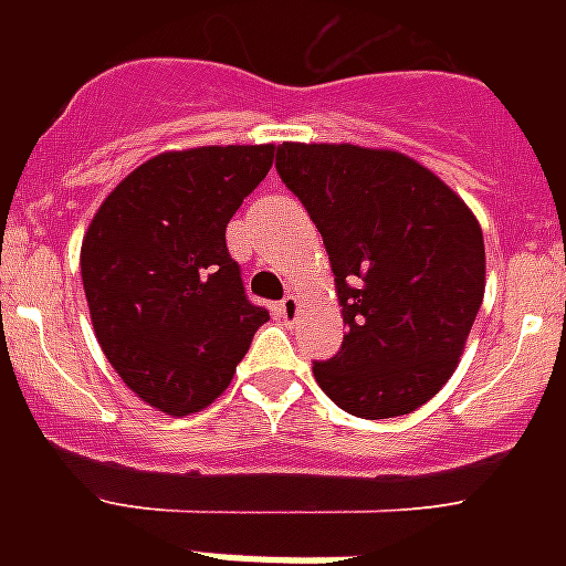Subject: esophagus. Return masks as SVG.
I'll return each mask as SVG.
<instances>
[{"mask_svg":"<svg viewBox=\"0 0 566 566\" xmlns=\"http://www.w3.org/2000/svg\"><path fill=\"white\" fill-rule=\"evenodd\" d=\"M279 314H282L287 323H296V319H300V300H296L293 293H287V296L279 302Z\"/></svg>","mask_w":566,"mask_h":566,"instance_id":"34e87169","label":"esophagus"}]
</instances>
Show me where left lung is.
I'll list each match as a JSON object with an SVG mask.
<instances>
[{
    "mask_svg": "<svg viewBox=\"0 0 566 566\" xmlns=\"http://www.w3.org/2000/svg\"><path fill=\"white\" fill-rule=\"evenodd\" d=\"M275 170L326 243L344 326L314 378L344 411H417L455 373L484 296V238L422 164L353 144H282Z\"/></svg>",
    "mask_w": 566,
    "mask_h": 566,
    "instance_id": "obj_1",
    "label": "left lung"
}]
</instances>
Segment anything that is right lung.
Here are the masks:
<instances>
[{
  "instance_id": "add662e5",
  "label": "right lung",
  "mask_w": 566,
  "mask_h": 566,
  "mask_svg": "<svg viewBox=\"0 0 566 566\" xmlns=\"http://www.w3.org/2000/svg\"><path fill=\"white\" fill-rule=\"evenodd\" d=\"M273 144L164 153L87 226L82 282L111 367L144 402L188 417L229 387L270 311L249 302L226 226L273 167Z\"/></svg>"
}]
</instances>
